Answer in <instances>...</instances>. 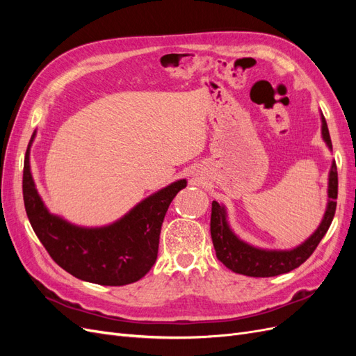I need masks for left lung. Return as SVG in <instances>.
<instances>
[{"mask_svg": "<svg viewBox=\"0 0 356 356\" xmlns=\"http://www.w3.org/2000/svg\"><path fill=\"white\" fill-rule=\"evenodd\" d=\"M322 138H324L328 148H332L324 115H322ZM337 188V166L336 161H332L328 177V204L324 218L307 241L289 251L260 250V248L241 241L230 229L224 207L213 200L211 212V238L217 258L232 272L254 277H270L294 270L314 254L316 246L328 232L334 213H336Z\"/></svg>", "mask_w": 356, "mask_h": 356, "instance_id": "1", "label": "left lung"}]
</instances>
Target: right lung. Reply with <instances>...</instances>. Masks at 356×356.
Here are the masks:
<instances>
[{"instance_id": "1", "label": "right lung", "mask_w": 356, "mask_h": 356, "mask_svg": "<svg viewBox=\"0 0 356 356\" xmlns=\"http://www.w3.org/2000/svg\"><path fill=\"white\" fill-rule=\"evenodd\" d=\"M31 143L24 163L25 209L37 238L55 263L81 281L99 285L120 286L144 277L156 263L169 204L187 181L172 182L106 227H77L51 215L38 196L29 168Z\"/></svg>"}]
</instances>
